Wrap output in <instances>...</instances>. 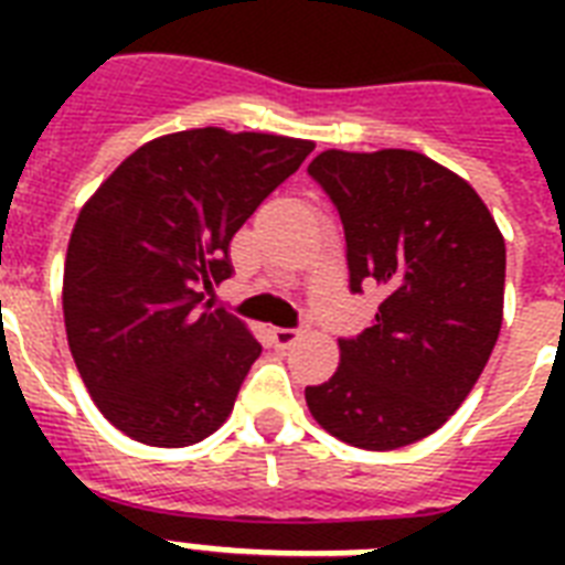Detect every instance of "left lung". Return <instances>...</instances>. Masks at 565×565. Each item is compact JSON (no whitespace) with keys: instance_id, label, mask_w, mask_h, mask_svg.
Listing matches in <instances>:
<instances>
[{"instance_id":"8db88e82","label":"left lung","mask_w":565,"mask_h":565,"mask_svg":"<svg viewBox=\"0 0 565 565\" xmlns=\"http://www.w3.org/2000/svg\"><path fill=\"white\" fill-rule=\"evenodd\" d=\"M308 152L193 128L137 149L84 204L66 248V340L114 428L181 448L228 419L260 343L216 287L234 275L239 225Z\"/></svg>"}]
</instances>
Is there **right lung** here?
I'll return each mask as SVG.
<instances>
[{
  "label": "right lung",
  "mask_w": 565,
  "mask_h": 565,
  "mask_svg": "<svg viewBox=\"0 0 565 565\" xmlns=\"http://www.w3.org/2000/svg\"><path fill=\"white\" fill-rule=\"evenodd\" d=\"M308 175L345 231L349 290L375 292L340 366L308 386L313 419L349 446L390 451L428 437L490 361L504 310V239L451 172L404 149L322 152Z\"/></svg>",
  "instance_id": "add662e5"
}]
</instances>
